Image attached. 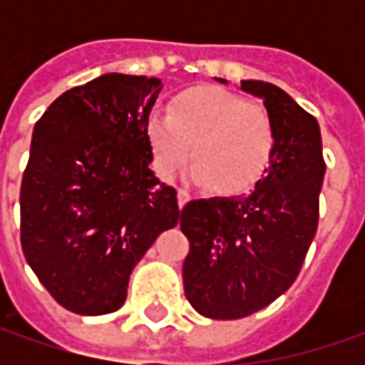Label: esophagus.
Segmentation results:
<instances>
[{
  "label": "esophagus",
  "mask_w": 365,
  "mask_h": 365,
  "mask_svg": "<svg viewBox=\"0 0 365 365\" xmlns=\"http://www.w3.org/2000/svg\"><path fill=\"white\" fill-rule=\"evenodd\" d=\"M176 197H178V207H180V209H182V207H185V205L190 201V195L185 189H178Z\"/></svg>",
  "instance_id": "1"
}]
</instances>
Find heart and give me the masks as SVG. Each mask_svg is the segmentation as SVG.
Returning a JSON list of instances; mask_svg holds the SVG:
<instances>
[{
	"label": "heart",
	"instance_id": "obj_1",
	"mask_svg": "<svg viewBox=\"0 0 365 365\" xmlns=\"http://www.w3.org/2000/svg\"><path fill=\"white\" fill-rule=\"evenodd\" d=\"M146 142L164 180L192 154V180L219 195H242L268 170L276 135L266 109L221 87H195L178 93L168 113L148 118Z\"/></svg>",
	"mask_w": 365,
	"mask_h": 365
}]
</instances>
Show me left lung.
I'll list each match as a JSON object with an SVG mask.
<instances>
[{
  "mask_svg": "<svg viewBox=\"0 0 365 365\" xmlns=\"http://www.w3.org/2000/svg\"><path fill=\"white\" fill-rule=\"evenodd\" d=\"M242 91L259 97L272 120L270 166L250 195L197 199L180 215L190 242L185 294L199 315L221 321L252 315L292 287L315 237L325 176L315 118L272 83L242 81Z\"/></svg>",
  "mask_w": 365,
  "mask_h": 365,
  "instance_id": "8db88e82",
  "label": "left lung"
}]
</instances>
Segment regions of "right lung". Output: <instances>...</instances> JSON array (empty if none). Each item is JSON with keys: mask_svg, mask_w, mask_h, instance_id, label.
I'll return each mask as SVG.
<instances>
[{"mask_svg": "<svg viewBox=\"0 0 365 365\" xmlns=\"http://www.w3.org/2000/svg\"><path fill=\"white\" fill-rule=\"evenodd\" d=\"M160 78L107 73L64 91L36 121L20 190L21 250L54 301L107 315L133 266L182 211L150 170L146 121Z\"/></svg>", "mask_w": 365, "mask_h": 365, "instance_id": "add662e5", "label": "right lung"}]
</instances>
